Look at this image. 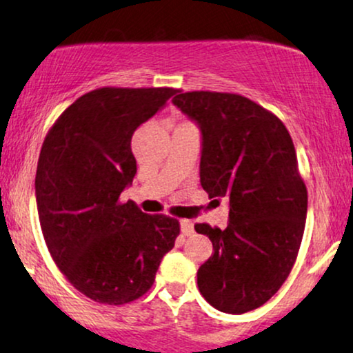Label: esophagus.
I'll return each instance as SVG.
<instances>
[{
  "mask_svg": "<svg viewBox=\"0 0 353 353\" xmlns=\"http://www.w3.org/2000/svg\"><path fill=\"white\" fill-rule=\"evenodd\" d=\"M181 232L184 234V236H190V234L194 232V224L188 219H182L181 221Z\"/></svg>",
  "mask_w": 353,
  "mask_h": 353,
  "instance_id": "1",
  "label": "esophagus"
}]
</instances>
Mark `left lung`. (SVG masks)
I'll return each instance as SVG.
<instances>
[{
	"label": "left lung",
	"mask_w": 353,
	"mask_h": 353,
	"mask_svg": "<svg viewBox=\"0 0 353 353\" xmlns=\"http://www.w3.org/2000/svg\"><path fill=\"white\" fill-rule=\"evenodd\" d=\"M172 103L201 129V185L209 197L229 199L224 230L194 225L214 247L197 285L225 314L257 309L289 277L305 229L307 188L292 137L277 116L241 94L181 92Z\"/></svg>",
	"instance_id": "1"
}]
</instances>
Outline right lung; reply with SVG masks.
<instances>
[{
  "instance_id": "right-lung-1",
  "label": "right lung",
  "mask_w": 353,
  "mask_h": 353,
  "mask_svg": "<svg viewBox=\"0 0 353 353\" xmlns=\"http://www.w3.org/2000/svg\"><path fill=\"white\" fill-rule=\"evenodd\" d=\"M172 88H99L76 99L44 139L36 204L58 269L94 302L123 305L151 289L179 221L144 214L121 192L132 184V134Z\"/></svg>"
}]
</instances>
